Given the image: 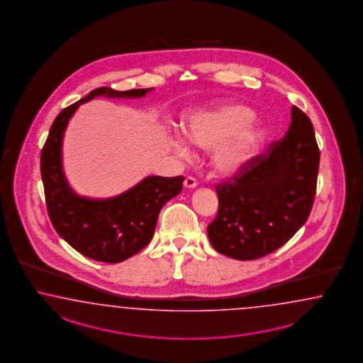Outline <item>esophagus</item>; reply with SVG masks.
Listing matches in <instances>:
<instances>
[{"label":"esophagus","mask_w":363,"mask_h":363,"mask_svg":"<svg viewBox=\"0 0 363 363\" xmlns=\"http://www.w3.org/2000/svg\"><path fill=\"white\" fill-rule=\"evenodd\" d=\"M184 186L187 187V189H194V187H196V181H195V178L186 177L185 181H184Z\"/></svg>","instance_id":"obj_1"}]
</instances>
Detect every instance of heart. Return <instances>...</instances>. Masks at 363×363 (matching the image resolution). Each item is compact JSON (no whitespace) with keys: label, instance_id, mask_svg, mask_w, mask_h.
<instances>
[{"label":"heart","instance_id":"obj_1","mask_svg":"<svg viewBox=\"0 0 363 363\" xmlns=\"http://www.w3.org/2000/svg\"><path fill=\"white\" fill-rule=\"evenodd\" d=\"M252 116L249 107L235 104L198 111L187 119L184 135L189 144L213 150L211 162L216 173L235 176L255 156L264 138L259 124H246ZM176 148L182 155L187 153L184 143L178 142Z\"/></svg>","mask_w":363,"mask_h":363}]
</instances>
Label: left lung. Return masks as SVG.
<instances>
[{
  "instance_id": "8db88e82",
  "label": "left lung",
  "mask_w": 363,
  "mask_h": 363,
  "mask_svg": "<svg viewBox=\"0 0 363 363\" xmlns=\"http://www.w3.org/2000/svg\"><path fill=\"white\" fill-rule=\"evenodd\" d=\"M320 150L310 118L292 106L282 140L249 160L236 177L216 186L218 215L208 240L224 256L249 261L273 253L310 216Z\"/></svg>"
}]
</instances>
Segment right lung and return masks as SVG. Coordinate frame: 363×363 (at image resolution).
<instances>
[{
	"label": "right lung",
	"instance_id": "add662e5",
	"mask_svg": "<svg viewBox=\"0 0 363 363\" xmlns=\"http://www.w3.org/2000/svg\"><path fill=\"white\" fill-rule=\"evenodd\" d=\"M150 89L118 91L94 89L65 107L53 121L40 155L45 204L53 228L79 253L91 259L118 264L150 244L162 206L181 193L185 178L150 176L123 194L108 199L80 196L67 182L62 165L64 131L81 104L98 96L144 97Z\"/></svg>",
	"mask_w": 363,
	"mask_h": 363
}]
</instances>
